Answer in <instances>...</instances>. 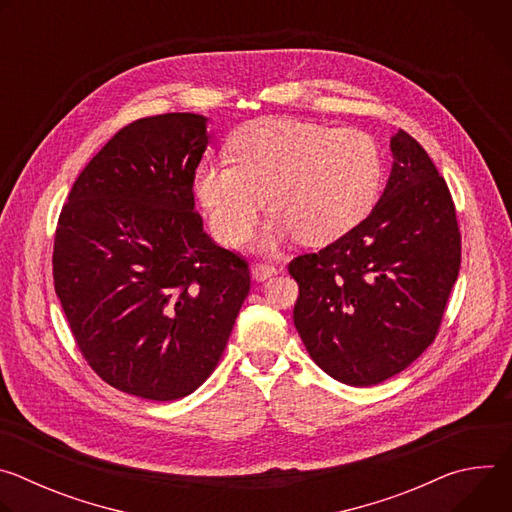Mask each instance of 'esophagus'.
I'll return each mask as SVG.
<instances>
[{
  "label": "esophagus",
  "mask_w": 512,
  "mask_h": 512,
  "mask_svg": "<svg viewBox=\"0 0 512 512\" xmlns=\"http://www.w3.org/2000/svg\"><path fill=\"white\" fill-rule=\"evenodd\" d=\"M275 273H277V267L271 265V263H255V265H251V275L257 281H265V279H269Z\"/></svg>",
  "instance_id": "1"
}]
</instances>
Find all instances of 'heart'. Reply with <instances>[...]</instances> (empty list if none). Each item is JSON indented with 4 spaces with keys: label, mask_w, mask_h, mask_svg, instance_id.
<instances>
[{
    "label": "heart",
    "mask_w": 512,
    "mask_h": 512,
    "mask_svg": "<svg viewBox=\"0 0 512 512\" xmlns=\"http://www.w3.org/2000/svg\"><path fill=\"white\" fill-rule=\"evenodd\" d=\"M231 164L200 162L194 194L212 235L241 245L263 206L269 212L259 245L277 249L291 237L328 245L367 218L383 188L379 143L362 129L267 117L229 141Z\"/></svg>",
    "instance_id": "heart-1"
}]
</instances>
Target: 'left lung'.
<instances>
[{"instance_id":"obj_1","label":"left lung","mask_w":512,"mask_h":512,"mask_svg":"<svg viewBox=\"0 0 512 512\" xmlns=\"http://www.w3.org/2000/svg\"><path fill=\"white\" fill-rule=\"evenodd\" d=\"M373 212L332 245L300 255L294 324L312 360L332 379L371 387L433 342L460 271V231L446 180L403 129Z\"/></svg>"}]
</instances>
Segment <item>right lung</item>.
Wrapping results in <instances>:
<instances>
[{
  "label": "right lung",
  "mask_w": 512,
  "mask_h": 512,
  "mask_svg": "<svg viewBox=\"0 0 512 512\" xmlns=\"http://www.w3.org/2000/svg\"><path fill=\"white\" fill-rule=\"evenodd\" d=\"M206 117L166 113L117 131L62 206L54 289L91 369L150 401L194 393L216 369L249 294L245 259L194 212Z\"/></svg>",
  "instance_id": "1"
}]
</instances>
